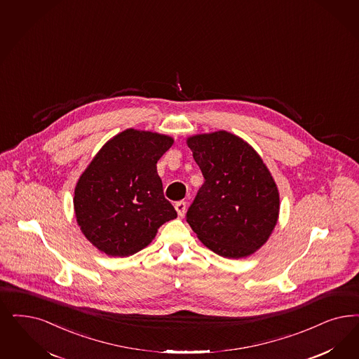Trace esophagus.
<instances>
[{"instance_id":"esophagus-1","label":"esophagus","mask_w":359,"mask_h":359,"mask_svg":"<svg viewBox=\"0 0 359 359\" xmlns=\"http://www.w3.org/2000/svg\"><path fill=\"white\" fill-rule=\"evenodd\" d=\"M175 210H176L179 216H184L187 210L186 201H183V200H182V201H177V203L175 204Z\"/></svg>"}]
</instances>
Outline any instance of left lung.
<instances>
[{
    "label": "left lung",
    "instance_id": "1",
    "mask_svg": "<svg viewBox=\"0 0 359 359\" xmlns=\"http://www.w3.org/2000/svg\"><path fill=\"white\" fill-rule=\"evenodd\" d=\"M204 183L187 210V223L198 240L226 259L260 249L272 233L280 195L260 155L226 131L187 139Z\"/></svg>",
    "mask_w": 359,
    "mask_h": 359
}]
</instances>
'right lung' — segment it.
I'll use <instances>...</instances> for the list:
<instances>
[{"mask_svg": "<svg viewBox=\"0 0 359 359\" xmlns=\"http://www.w3.org/2000/svg\"><path fill=\"white\" fill-rule=\"evenodd\" d=\"M172 144L171 136L130 128L109 140L81 175L74 191L76 223L100 252L131 256L177 216L156 171Z\"/></svg>", "mask_w": 359, "mask_h": 359, "instance_id": "right-lung-1", "label": "right lung"}]
</instances>
